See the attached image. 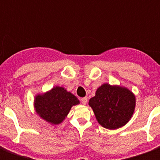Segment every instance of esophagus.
Returning a JSON list of instances; mask_svg holds the SVG:
<instances>
[{
  "label": "esophagus",
  "instance_id": "obj_1",
  "mask_svg": "<svg viewBox=\"0 0 160 160\" xmlns=\"http://www.w3.org/2000/svg\"><path fill=\"white\" fill-rule=\"evenodd\" d=\"M87 101H88V98L87 97L81 98V103H82L83 105H86Z\"/></svg>",
  "mask_w": 160,
  "mask_h": 160
}]
</instances>
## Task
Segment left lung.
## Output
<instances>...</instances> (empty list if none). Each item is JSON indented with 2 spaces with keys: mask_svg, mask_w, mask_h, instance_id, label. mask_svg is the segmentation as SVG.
Masks as SVG:
<instances>
[{
  "mask_svg": "<svg viewBox=\"0 0 160 160\" xmlns=\"http://www.w3.org/2000/svg\"><path fill=\"white\" fill-rule=\"evenodd\" d=\"M135 104V95L129 89L107 83L98 88L89 100L98 123L109 129L125 125L133 116Z\"/></svg>",
  "mask_w": 160,
  "mask_h": 160,
  "instance_id": "left-lung-1",
  "label": "left lung"
}]
</instances>
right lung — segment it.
<instances>
[{"mask_svg": "<svg viewBox=\"0 0 160 160\" xmlns=\"http://www.w3.org/2000/svg\"><path fill=\"white\" fill-rule=\"evenodd\" d=\"M77 97L64 87L55 86L51 90L36 95L34 107L36 114L50 124H61L71 107L79 105Z\"/></svg>", "mask_w": 160, "mask_h": 160, "instance_id": "right-lung-1", "label": "right lung"}]
</instances>
